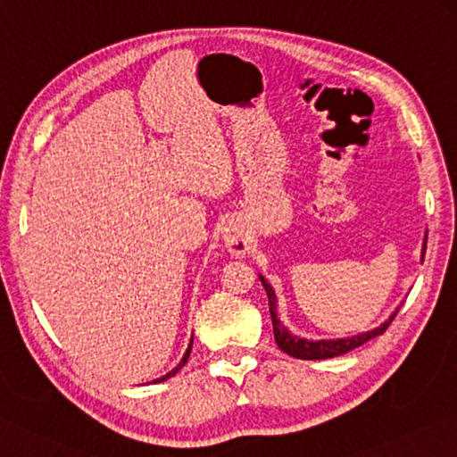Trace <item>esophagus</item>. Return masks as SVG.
<instances>
[{
  "mask_svg": "<svg viewBox=\"0 0 457 457\" xmlns=\"http://www.w3.org/2000/svg\"><path fill=\"white\" fill-rule=\"evenodd\" d=\"M222 238L227 243V249L233 254H245L251 251V238L245 227L238 220H228L222 230Z\"/></svg>",
  "mask_w": 457,
  "mask_h": 457,
  "instance_id": "34e87169",
  "label": "esophagus"
}]
</instances>
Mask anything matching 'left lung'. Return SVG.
I'll return each mask as SVG.
<instances>
[{
  "label": "left lung",
  "mask_w": 457,
  "mask_h": 457,
  "mask_svg": "<svg viewBox=\"0 0 457 457\" xmlns=\"http://www.w3.org/2000/svg\"><path fill=\"white\" fill-rule=\"evenodd\" d=\"M426 253V249H423ZM261 283L265 287L267 291V297H269V311H270V319H273V333H275V341L277 345L281 351H285L287 355H291L295 359H331V357H337L343 353H349L351 349H357L359 345H363V343L371 341L373 337H378V335H383V331L387 329L394 321L397 311L394 315H391L386 323L378 329L373 331H367L361 335H355V337H347V339H329V341H307V339H301V337H295L289 331L285 329L281 325V321L277 319V297H275V291L270 289V285L265 281V278L261 277Z\"/></svg>",
  "instance_id": "left-lung-1"
}]
</instances>
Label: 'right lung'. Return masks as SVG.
<instances>
[{
  "label": "right lung",
  "instance_id": "add662e5",
  "mask_svg": "<svg viewBox=\"0 0 457 457\" xmlns=\"http://www.w3.org/2000/svg\"><path fill=\"white\" fill-rule=\"evenodd\" d=\"M190 347H192V341H190V345H188V349H187V353H184V357H182V361L174 367V370L170 371V373H166V375H162V378L160 379H154V383H158V381H164V379H168V378H172V375L180 370V367L188 361V355H190Z\"/></svg>",
  "mask_w": 457,
  "mask_h": 457
}]
</instances>
